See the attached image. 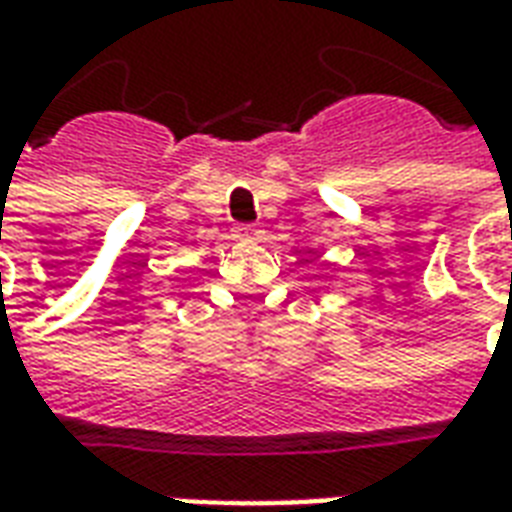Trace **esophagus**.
<instances>
[{
  "instance_id": "esophagus-1",
  "label": "esophagus",
  "mask_w": 512,
  "mask_h": 512,
  "mask_svg": "<svg viewBox=\"0 0 512 512\" xmlns=\"http://www.w3.org/2000/svg\"><path fill=\"white\" fill-rule=\"evenodd\" d=\"M257 235L255 227H235V241H255Z\"/></svg>"
}]
</instances>
